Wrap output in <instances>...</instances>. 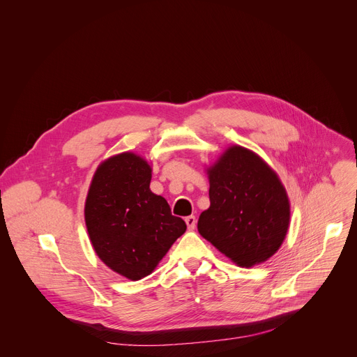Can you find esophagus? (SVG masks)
<instances>
[{"label":"esophagus","mask_w":357,"mask_h":357,"mask_svg":"<svg viewBox=\"0 0 357 357\" xmlns=\"http://www.w3.org/2000/svg\"><path fill=\"white\" fill-rule=\"evenodd\" d=\"M185 223H186L188 229L192 231V230H195V227H196V218H195L193 215H190V216L185 218Z\"/></svg>","instance_id":"esophagus-1"}]
</instances>
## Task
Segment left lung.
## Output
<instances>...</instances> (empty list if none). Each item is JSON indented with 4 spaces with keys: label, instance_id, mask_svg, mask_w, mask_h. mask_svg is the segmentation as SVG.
<instances>
[{
    "label": "left lung",
    "instance_id": "1",
    "mask_svg": "<svg viewBox=\"0 0 357 357\" xmlns=\"http://www.w3.org/2000/svg\"><path fill=\"white\" fill-rule=\"evenodd\" d=\"M211 206L197 230L240 267L267 261L289 226V200L278 175L252 151L233 145L208 169Z\"/></svg>",
    "mask_w": 357,
    "mask_h": 357
}]
</instances>
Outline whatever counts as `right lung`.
I'll return each instance as SVG.
<instances>
[{"mask_svg": "<svg viewBox=\"0 0 357 357\" xmlns=\"http://www.w3.org/2000/svg\"><path fill=\"white\" fill-rule=\"evenodd\" d=\"M149 182L148 162L123 152L97 168L86 197L84 220L96 254L132 281L154 271L186 230L168 202L151 192Z\"/></svg>", "mask_w": 357, "mask_h": 357, "instance_id": "add662e5", "label": "right lung"}]
</instances>
